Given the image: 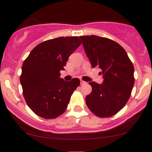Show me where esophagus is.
Returning <instances> with one entry per match:
<instances>
[{"label": "esophagus", "mask_w": 152, "mask_h": 152, "mask_svg": "<svg viewBox=\"0 0 152 152\" xmlns=\"http://www.w3.org/2000/svg\"><path fill=\"white\" fill-rule=\"evenodd\" d=\"M80 83H81V85H84V84H86V81H83V80H81L80 81Z\"/></svg>", "instance_id": "obj_1"}]
</instances>
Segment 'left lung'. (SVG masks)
<instances>
[{"label":"left lung","mask_w":152,"mask_h":152,"mask_svg":"<svg viewBox=\"0 0 152 152\" xmlns=\"http://www.w3.org/2000/svg\"><path fill=\"white\" fill-rule=\"evenodd\" d=\"M92 68L102 69L104 82L91 81L92 91L86 96L88 109L100 118L117 114L126 105L134 84V68L126 50L109 38L80 36Z\"/></svg>","instance_id":"obj_1"}]
</instances>
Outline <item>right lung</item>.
<instances>
[{
    "label": "right lung",
    "instance_id": "add662e5",
    "mask_svg": "<svg viewBox=\"0 0 152 152\" xmlns=\"http://www.w3.org/2000/svg\"><path fill=\"white\" fill-rule=\"evenodd\" d=\"M78 36L43 41L31 50L22 66L20 81L26 104L38 116L56 118L66 111L80 80L60 78L68 58L81 44Z\"/></svg>",
    "mask_w": 152,
    "mask_h": 152
}]
</instances>
